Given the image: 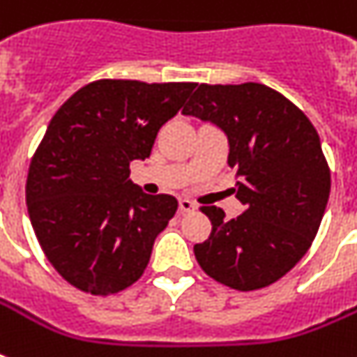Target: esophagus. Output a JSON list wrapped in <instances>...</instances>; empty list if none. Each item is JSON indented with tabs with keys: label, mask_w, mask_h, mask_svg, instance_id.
<instances>
[{
	"label": "esophagus",
	"mask_w": 357,
	"mask_h": 357,
	"mask_svg": "<svg viewBox=\"0 0 357 357\" xmlns=\"http://www.w3.org/2000/svg\"><path fill=\"white\" fill-rule=\"evenodd\" d=\"M179 209L183 213H190L196 209V204L192 200H189V198H179Z\"/></svg>",
	"instance_id": "obj_1"
}]
</instances>
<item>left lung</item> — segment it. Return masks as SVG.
<instances>
[{
	"instance_id": "obj_1",
	"label": "left lung",
	"mask_w": 357,
	"mask_h": 357,
	"mask_svg": "<svg viewBox=\"0 0 357 357\" xmlns=\"http://www.w3.org/2000/svg\"><path fill=\"white\" fill-rule=\"evenodd\" d=\"M183 114L215 123L228 137L237 198L246 209L226 220L204 206L213 224L195 255L207 276L254 291L285 276L310 250L330 198V168L310 119L259 83L200 85Z\"/></svg>"
}]
</instances>
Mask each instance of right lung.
Wrapping results in <instances>:
<instances>
[{"label": "right lung", "instance_id": "obj_1", "mask_svg": "<svg viewBox=\"0 0 357 357\" xmlns=\"http://www.w3.org/2000/svg\"><path fill=\"white\" fill-rule=\"evenodd\" d=\"M195 89L100 79L52 119L31 161L25 202L44 254L74 287L107 296L142 276L178 200L142 192L129 162L150 157L162 123Z\"/></svg>", "mask_w": 357, "mask_h": 357}]
</instances>
